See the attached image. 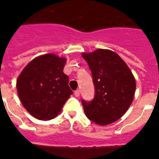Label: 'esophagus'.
I'll list each match as a JSON object with an SVG mask.
<instances>
[{
    "instance_id": "1",
    "label": "esophagus",
    "mask_w": 159,
    "mask_h": 159,
    "mask_svg": "<svg viewBox=\"0 0 159 159\" xmlns=\"http://www.w3.org/2000/svg\"><path fill=\"white\" fill-rule=\"evenodd\" d=\"M74 94H75V97H79V96H80V90L77 89V91H75Z\"/></svg>"
}]
</instances>
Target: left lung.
Returning <instances> with one entry per match:
<instances>
[{"mask_svg": "<svg viewBox=\"0 0 159 159\" xmlns=\"http://www.w3.org/2000/svg\"><path fill=\"white\" fill-rule=\"evenodd\" d=\"M82 56L92 71L96 92L92 102H82L86 116L100 125L118 120L133 102L136 89L133 73L124 60L110 49L98 48Z\"/></svg>", "mask_w": 159, "mask_h": 159, "instance_id": "left-lung-1", "label": "left lung"}]
</instances>
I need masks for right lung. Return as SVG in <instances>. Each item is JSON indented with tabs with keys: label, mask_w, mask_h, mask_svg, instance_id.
I'll list each match as a JSON object with an SVG mask.
<instances>
[{
	"label": "right lung",
	"mask_w": 159,
	"mask_h": 159,
	"mask_svg": "<svg viewBox=\"0 0 159 159\" xmlns=\"http://www.w3.org/2000/svg\"><path fill=\"white\" fill-rule=\"evenodd\" d=\"M67 58L54 53L34 57L22 70L16 81L19 98L34 118L48 120L61 112L73 93L68 77L63 73Z\"/></svg>",
	"instance_id": "right-lung-1"
}]
</instances>
